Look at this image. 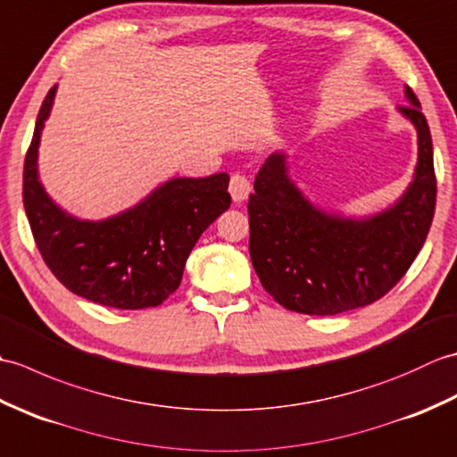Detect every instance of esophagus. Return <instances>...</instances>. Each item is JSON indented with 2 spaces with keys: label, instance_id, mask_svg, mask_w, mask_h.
<instances>
[{
  "label": "esophagus",
  "instance_id": "1",
  "mask_svg": "<svg viewBox=\"0 0 457 457\" xmlns=\"http://www.w3.org/2000/svg\"><path fill=\"white\" fill-rule=\"evenodd\" d=\"M251 192V182L244 177V174H234L229 180V194L234 202H244Z\"/></svg>",
  "mask_w": 457,
  "mask_h": 457
}]
</instances>
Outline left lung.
I'll use <instances>...</instances> for the list:
<instances>
[{
    "label": "left lung",
    "mask_w": 457,
    "mask_h": 457,
    "mask_svg": "<svg viewBox=\"0 0 457 457\" xmlns=\"http://www.w3.org/2000/svg\"><path fill=\"white\" fill-rule=\"evenodd\" d=\"M399 112L419 135L412 182L391 208L344 218L316 208L288 177L287 154H269L249 196V255L261 285L280 306L334 316L375 303L399 283L428 236L436 208L432 137L420 102Z\"/></svg>",
    "instance_id": "left-lung-1"
}]
</instances>
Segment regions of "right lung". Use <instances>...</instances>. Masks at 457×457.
<instances>
[{"label": "right lung", "mask_w": 457, "mask_h": 457, "mask_svg": "<svg viewBox=\"0 0 457 457\" xmlns=\"http://www.w3.org/2000/svg\"><path fill=\"white\" fill-rule=\"evenodd\" d=\"M56 86L37 115L23 169V204L46 267L96 304L139 310L162 304L179 288L192 247L231 204L226 172L170 179L137 206L90 221L66 213L38 180L37 157Z\"/></svg>", "instance_id": "obj_1"}]
</instances>
